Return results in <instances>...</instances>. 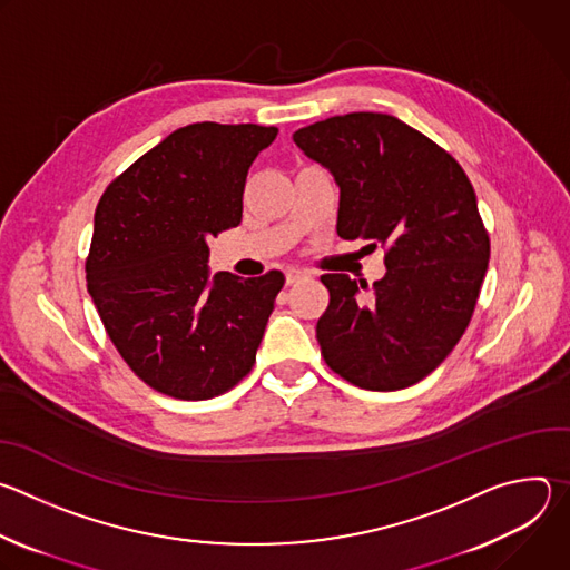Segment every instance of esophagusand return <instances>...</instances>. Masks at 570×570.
Masks as SVG:
<instances>
[{"label":"esophagus","instance_id":"34e87169","mask_svg":"<svg viewBox=\"0 0 570 570\" xmlns=\"http://www.w3.org/2000/svg\"><path fill=\"white\" fill-rule=\"evenodd\" d=\"M308 275L304 273V271H295V268H291V271H286V284L288 286H295V284H299V282H304Z\"/></svg>","mask_w":570,"mask_h":570}]
</instances>
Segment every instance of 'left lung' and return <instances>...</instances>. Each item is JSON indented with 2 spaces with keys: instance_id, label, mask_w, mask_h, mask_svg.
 <instances>
[{
  "instance_id": "obj_1",
  "label": "left lung",
  "mask_w": 570,
  "mask_h": 570,
  "mask_svg": "<svg viewBox=\"0 0 570 570\" xmlns=\"http://www.w3.org/2000/svg\"><path fill=\"white\" fill-rule=\"evenodd\" d=\"M293 139L341 187L338 236L385 248L387 273L367 297L345 273L320 277L324 363L365 390L409 387L462 338L490 264L473 187L453 155L392 115L330 117Z\"/></svg>"
}]
</instances>
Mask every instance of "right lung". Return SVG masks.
Listing matches in <instances>:
<instances>
[{
  "instance_id": "1",
  "label": "right lung",
  "mask_w": 570,
  "mask_h": 570,
  "mask_svg": "<svg viewBox=\"0 0 570 570\" xmlns=\"http://www.w3.org/2000/svg\"><path fill=\"white\" fill-rule=\"evenodd\" d=\"M275 137L257 124L178 128L97 205L88 291L121 358L161 394L212 399L255 365L284 275L209 279L207 238L240 223L248 171Z\"/></svg>"
}]
</instances>
